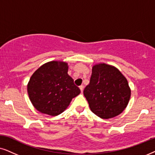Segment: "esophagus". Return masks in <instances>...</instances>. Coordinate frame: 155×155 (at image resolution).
Segmentation results:
<instances>
[{
    "instance_id": "1",
    "label": "esophagus",
    "mask_w": 155,
    "mask_h": 155,
    "mask_svg": "<svg viewBox=\"0 0 155 155\" xmlns=\"http://www.w3.org/2000/svg\"><path fill=\"white\" fill-rule=\"evenodd\" d=\"M84 88V86L83 85H81V86H79V88H80V90H81V92H83Z\"/></svg>"
}]
</instances>
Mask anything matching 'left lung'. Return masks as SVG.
<instances>
[{
	"label": "left lung",
	"instance_id": "left-lung-1",
	"mask_svg": "<svg viewBox=\"0 0 155 155\" xmlns=\"http://www.w3.org/2000/svg\"><path fill=\"white\" fill-rule=\"evenodd\" d=\"M84 94L94 114L109 119L125 110L131 91L126 78L117 68L103 63L93 67L90 83Z\"/></svg>",
	"mask_w": 155,
	"mask_h": 155
}]
</instances>
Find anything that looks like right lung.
Returning a JSON list of instances; mask_svg holds the SVG:
<instances>
[{
  "label": "right lung",
  "instance_id": "1",
  "mask_svg": "<svg viewBox=\"0 0 155 155\" xmlns=\"http://www.w3.org/2000/svg\"><path fill=\"white\" fill-rule=\"evenodd\" d=\"M67 72V63L52 61L41 66L31 76L28 84L29 98L40 113L51 116L61 114L80 94Z\"/></svg>",
  "mask_w": 155,
  "mask_h": 155
}]
</instances>
